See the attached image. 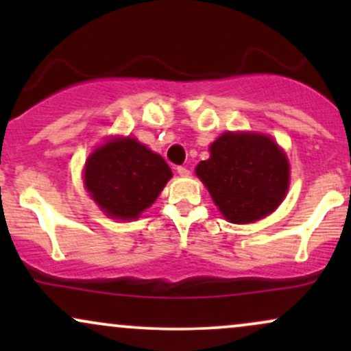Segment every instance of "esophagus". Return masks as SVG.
Listing matches in <instances>:
<instances>
[{
    "instance_id": "obj_1",
    "label": "esophagus",
    "mask_w": 351,
    "mask_h": 351,
    "mask_svg": "<svg viewBox=\"0 0 351 351\" xmlns=\"http://www.w3.org/2000/svg\"><path fill=\"white\" fill-rule=\"evenodd\" d=\"M176 171H178L180 176H188L189 175V170L186 167H178V168H176Z\"/></svg>"
}]
</instances>
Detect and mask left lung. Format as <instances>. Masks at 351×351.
<instances>
[{"mask_svg": "<svg viewBox=\"0 0 351 351\" xmlns=\"http://www.w3.org/2000/svg\"><path fill=\"white\" fill-rule=\"evenodd\" d=\"M209 152L196 175L228 221L254 223L279 206L289 188V162L272 138L229 132Z\"/></svg>", "mask_w": 351, "mask_h": 351, "instance_id": "1", "label": "left lung"}]
</instances>
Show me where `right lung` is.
Segmentation results:
<instances>
[{
    "label": "right lung",
    "mask_w": 351,
    "mask_h": 351,
    "mask_svg": "<svg viewBox=\"0 0 351 351\" xmlns=\"http://www.w3.org/2000/svg\"><path fill=\"white\" fill-rule=\"evenodd\" d=\"M171 170L160 155L135 138H115L97 148L86 163L84 183L108 216L135 219L158 198Z\"/></svg>",
    "instance_id": "add662e5"
}]
</instances>
